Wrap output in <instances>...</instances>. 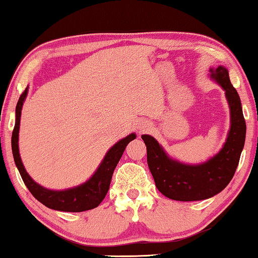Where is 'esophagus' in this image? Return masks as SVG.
Returning <instances> with one entry per match:
<instances>
[{"label": "esophagus", "mask_w": 258, "mask_h": 258, "mask_svg": "<svg viewBox=\"0 0 258 258\" xmlns=\"http://www.w3.org/2000/svg\"><path fill=\"white\" fill-rule=\"evenodd\" d=\"M148 128H149V124H148V122L142 121V122H140V124H139V133L145 132V131L148 130Z\"/></svg>", "instance_id": "1"}]
</instances>
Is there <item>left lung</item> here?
<instances>
[{
  "instance_id": "1",
  "label": "left lung",
  "mask_w": 258,
  "mask_h": 258,
  "mask_svg": "<svg viewBox=\"0 0 258 258\" xmlns=\"http://www.w3.org/2000/svg\"><path fill=\"white\" fill-rule=\"evenodd\" d=\"M210 78L225 90L230 114L227 139L214 156L206 162L186 164L169 156L155 138L148 134L141 136L147 147V163L156 187L174 201H203L221 192L235 174L243 149L245 120L240 96L230 83L227 68H211Z\"/></svg>"
}]
</instances>
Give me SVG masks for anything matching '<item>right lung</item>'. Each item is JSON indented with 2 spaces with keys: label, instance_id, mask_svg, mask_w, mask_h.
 I'll use <instances>...</instances> for the list:
<instances>
[{
  "label": "right lung",
  "instance_id": "right-lung-1",
  "mask_svg": "<svg viewBox=\"0 0 258 258\" xmlns=\"http://www.w3.org/2000/svg\"><path fill=\"white\" fill-rule=\"evenodd\" d=\"M28 90L29 88H26L18 99L16 105V122H15L13 137H11L14 160L19 174L22 176L23 182L25 183L26 187L33 195V197L48 209L62 211V212H83V211L95 209L105 198L107 191H109L114 169H116L126 146L137 138L136 133H131L124 139L116 142L107 151L104 159L102 160L101 164L96 169L94 175L84 183L64 190L47 189V187L41 186L40 184L34 182L32 177H30L28 171L25 170L24 164L22 162L21 154H19V125H21L22 107L26 96H28Z\"/></svg>",
  "mask_w": 258,
  "mask_h": 258
}]
</instances>
